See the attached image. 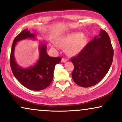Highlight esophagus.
<instances>
[{
	"mask_svg": "<svg viewBox=\"0 0 122 122\" xmlns=\"http://www.w3.org/2000/svg\"><path fill=\"white\" fill-rule=\"evenodd\" d=\"M67 61H68V59H66V58H62V60H61V61H62V62H66Z\"/></svg>",
	"mask_w": 122,
	"mask_h": 122,
	"instance_id": "obj_1",
	"label": "esophagus"
}]
</instances>
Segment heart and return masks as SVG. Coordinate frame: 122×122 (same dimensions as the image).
I'll list each match as a JSON object with an SVG mask.
<instances>
[{"instance_id": "b5f03b06", "label": "heart", "mask_w": 122, "mask_h": 122, "mask_svg": "<svg viewBox=\"0 0 122 122\" xmlns=\"http://www.w3.org/2000/svg\"><path fill=\"white\" fill-rule=\"evenodd\" d=\"M86 40V37L82 33H72L60 37L58 43L60 45L67 46L66 51L70 55H75L82 49ZM54 45L56 47H60L57 43H54Z\"/></svg>"}]
</instances>
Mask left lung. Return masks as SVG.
<instances>
[{
    "label": "left lung",
    "instance_id": "1",
    "mask_svg": "<svg viewBox=\"0 0 122 122\" xmlns=\"http://www.w3.org/2000/svg\"><path fill=\"white\" fill-rule=\"evenodd\" d=\"M114 56V50L108 35L100 31L77 56L71 58L74 65L73 80L82 87H90L100 82L108 72Z\"/></svg>",
    "mask_w": 122,
    "mask_h": 122
}]
</instances>
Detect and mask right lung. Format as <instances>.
I'll list each match as a JSON object with an SVG mask.
<instances>
[{"mask_svg":"<svg viewBox=\"0 0 122 122\" xmlns=\"http://www.w3.org/2000/svg\"><path fill=\"white\" fill-rule=\"evenodd\" d=\"M27 38L36 39V36L25 29L14 40L10 54L11 68L15 78L21 84L31 90L41 91L49 86L52 81L54 67L59 64L61 58L50 57L47 54L46 45L41 43L39 46L40 57L38 62L29 68H22L15 61V47L18 42Z\"/></svg>","mask_w":122,"mask_h":122,"instance_id":"1","label":"right lung"}]
</instances>
